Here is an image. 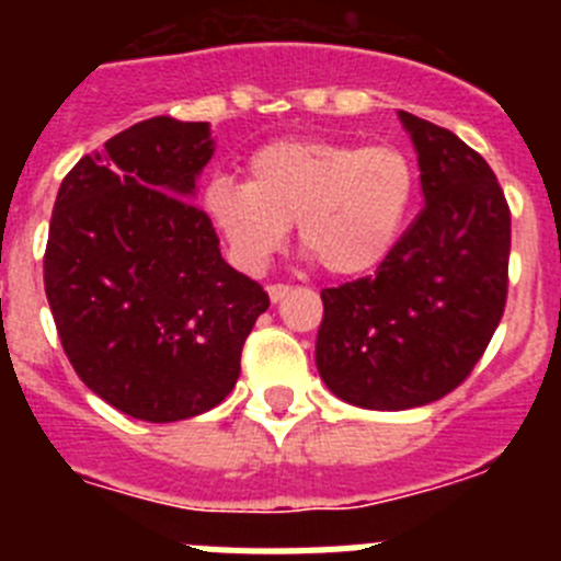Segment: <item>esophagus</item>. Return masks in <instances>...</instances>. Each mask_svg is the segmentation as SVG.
I'll list each match as a JSON object with an SVG mask.
<instances>
[{"instance_id":"obj_1","label":"esophagus","mask_w":561,"mask_h":561,"mask_svg":"<svg viewBox=\"0 0 561 561\" xmlns=\"http://www.w3.org/2000/svg\"><path fill=\"white\" fill-rule=\"evenodd\" d=\"M266 291H270L272 304H277V300H284V297H289L291 286L289 284H270V286H266Z\"/></svg>"}]
</instances>
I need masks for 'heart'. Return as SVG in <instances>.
<instances>
[{
    "mask_svg": "<svg viewBox=\"0 0 561 561\" xmlns=\"http://www.w3.org/2000/svg\"><path fill=\"white\" fill-rule=\"evenodd\" d=\"M413 196L415 168L401 148L300 137L257 148L247 182L213 180L202 205L244 270H264L297 221L317 266L354 277L390 255Z\"/></svg>",
    "mask_w": 561,
    "mask_h": 561,
    "instance_id": "obj_1",
    "label": "heart"
}]
</instances>
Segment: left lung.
I'll use <instances>...</instances> for the list:
<instances>
[{"label": "left lung", "mask_w": 561, "mask_h": 561, "mask_svg": "<svg viewBox=\"0 0 561 561\" xmlns=\"http://www.w3.org/2000/svg\"><path fill=\"white\" fill-rule=\"evenodd\" d=\"M399 117L419 151L424 207L376 275L320 291L317 370L331 393L365 410L453 393L508 297L512 210L494 171L449 128Z\"/></svg>", "instance_id": "left-lung-1"}]
</instances>
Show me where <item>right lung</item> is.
I'll return each instance as SVG.
<instances>
[{"instance_id":"right-lung-1","label":"right lung","mask_w":561,"mask_h":561,"mask_svg":"<svg viewBox=\"0 0 561 561\" xmlns=\"http://www.w3.org/2000/svg\"><path fill=\"white\" fill-rule=\"evenodd\" d=\"M207 123L151 117L76 162L58 187L44 291L92 393L140 421L193 419L230 396L270 295L221 257L193 205Z\"/></svg>"}]
</instances>
